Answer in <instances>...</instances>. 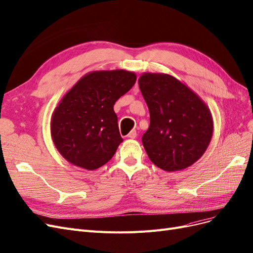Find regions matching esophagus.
<instances>
[{
    "label": "esophagus",
    "instance_id": "esophagus-1",
    "mask_svg": "<svg viewBox=\"0 0 253 253\" xmlns=\"http://www.w3.org/2000/svg\"><path fill=\"white\" fill-rule=\"evenodd\" d=\"M127 137H128V138H132V139L136 138V137H137V132H136L135 129H133L132 132H130V133L127 135Z\"/></svg>",
    "mask_w": 253,
    "mask_h": 253
}]
</instances>
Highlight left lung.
<instances>
[{
    "label": "left lung",
    "mask_w": 253,
    "mask_h": 253,
    "mask_svg": "<svg viewBox=\"0 0 253 253\" xmlns=\"http://www.w3.org/2000/svg\"><path fill=\"white\" fill-rule=\"evenodd\" d=\"M139 88L150 111V127L142 143L150 160L173 171L194 164L212 137V118L206 104L169 74L145 73Z\"/></svg>",
    "instance_id": "left-lung-1"
}]
</instances>
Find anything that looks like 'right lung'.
<instances>
[{
    "label": "right lung",
    "mask_w": 253,
    "mask_h": 253,
    "mask_svg": "<svg viewBox=\"0 0 253 253\" xmlns=\"http://www.w3.org/2000/svg\"><path fill=\"white\" fill-rule=\"evenodd\" d=\"M135 83L133 72L95 71L65 95L52 116L51 135L67 161L93 170L112 159L124 141L114 104Z\"/></svg>",
    "instance_id": "add662e5"
}]
</instances>
